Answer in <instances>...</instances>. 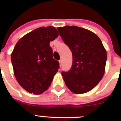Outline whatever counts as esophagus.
<instances>
[{
  "label": "esophagus",
  "mask_w": 121,
  "mask_h": 121,
  "mask_svg": "<svg viewBox=\"0 0 121 121\" xmlns=\"http://www.w3.org/2000/svg\"><path fill=\"white\" fill-rule=\"evenodd\" d=\"M59 64H60V66H61V65H62V60H59Z\"/></svg>",
  "instance_id": "34e87169"
}]
</instances>
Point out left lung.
<instances>
[{
    "label": "left lung",
    "mask_w": 121,
    "mask_h": 121,
    "mask_svg": "<svg viewBox=\"0 0 121 121\" xmlns=\"http://www.w3.org/2000/svg\"><path fill=\"white\" fill-rule=\"evenodd\" d=\"M57 30L73 56L71 69L61 73L66 86L74 94L88 92L103 77L106 49L98 36L86 29L66 26Z\"/></svg>",
    "instance_id": "1"
}]
</instances>
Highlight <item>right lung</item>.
Wrapping results in <instances>:
<instances>
[{
  "label": "right lung",
  "mask_w": 121,
  "mask_h": 121,
  "mask_svg": "<svg viewBox=\"0 0 121 121\" xmlns=\"http://www.w3.org/2000/svg\"><path fill=\"white\" fill-rule=\"evenodd\" d=\"M58 36L54 27H41L26 34L15 45L11 57L13 73L28 92L38 95L51 85L59 63L53 58L49 43Z\"/></svg>",
  "instance_id": "add662e5"
}]
</instances>
